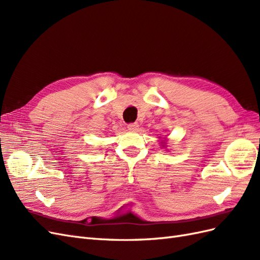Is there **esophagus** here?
<instances>
[{"label":"esophagus","mask_w":260,"mask_h":260,"mask_svg":"<svg viewBox=\"0 0 260 260\" xmlns=\"http://www.w3.org/2000/svg\"><path fill=\"white\" fill-rule=\"evenodd\" d=\"M128 129L131 131H136L139 129V124L138 123H129L128 124Z\"/></svg>","instance_id":"obj_1"}]
</instances>
